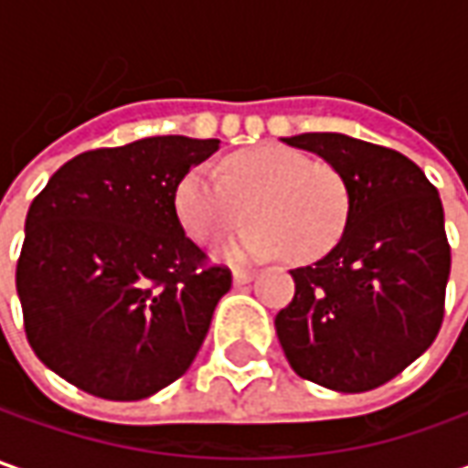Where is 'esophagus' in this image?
Masks as SVG:
<instances>
[{
	"label": "esophagus",
	"mask_w": 468,
	"mask_h": 468,
	"mask_svg": "<svg viewBox=\"0 0 468 468\" xmlns=\"http://www.w3.org/2000/svg\"><path fill=\"white\" fill-rule=\"evenodd\" d=\"M255 279V271H244V268H234V283L242 286V283H250Z\"/></svg>",
	"instance_id": "esophagus-1"
}]
</instances>
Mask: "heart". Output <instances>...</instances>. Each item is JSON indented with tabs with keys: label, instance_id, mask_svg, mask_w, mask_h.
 Wrapping results in <instances>:
<instances>
[{
	"label": "heart",
	"instance_id": "heart-1",
	"mask_svg": "<svg viewBox=\"0 0 468 468\" xmlns=\"http://www.w3.org/2000/svg\"><path fill=\"white\" fill-rule=\"evenodd\" d=\"M179 224L195 242L218 239L247 216L221 247L226 261H268L286 252L294 262L325 255L349 218V189L331 164L310 161L283 145H255L210 169H189L174 189Z\"/></svg>",
	"mask_w": 468,
	"mask_h": 468
}]
</instances>
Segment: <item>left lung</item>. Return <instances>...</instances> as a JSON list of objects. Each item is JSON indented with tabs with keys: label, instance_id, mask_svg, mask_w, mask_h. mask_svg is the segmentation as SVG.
I'll return each instance as SVG.
<instances>
[{
	"label": "left lung",
	"instance_id": "left-lung-1",
	"mask_svg": "<svg viewBox=\"0 0 468 468\" xmlns=\"http://www.w3.org/2000/svg\"><path fill=\"white\" fill-rule=\"evenodd\" d=\"M283 143L344 176L349 218L325 258L292 271L297 292L276 314L281 349L299 378L365 393L404 372L441 331L451 276L441 195L414 161L375 143L338 133Z\"/></svg>",
	"mask_w": 468,
	"mask_h": 468
}]
</instances>
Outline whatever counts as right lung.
Masks as SVG:
<instances>
[{
	"instance_id": "1",
	"label": "right lung",
	"mask_w": 468,
	"mask_h": 468,
	"mask_svg": "<svg viewBox=\"0 0 468 468\" xmlns=\"http://www.w3.org/2000/svg\"><path fill=\"white\" fill-rule=\"evenodd\" d=\"M218 143L161 135L88 151L30 203L17 297L30 349L67 383L137 401L187 372L231 271L185 234L174 189Z\"/></svg>"
}]
</instances>
